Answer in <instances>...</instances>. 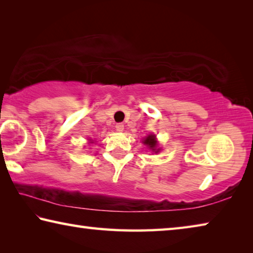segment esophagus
Wrapping results in <instances>:
<instances>
[{
  "mask_svg": "<svg viewBox=\"0 0 253 253\" xmlns=\"http://www.w3.org/2000/svg\"><path fill=\"white\" fill-rule=\"evenodd\" d=\"M116 129H117L118 131H123V130H124V125H123L122 123L116 124Z\"/></svg>",
  "mask_w": 253,
  "mask_h": 253,
  "instance_id": "obj_1",
  "label": "esophagus"
}]
</instances>
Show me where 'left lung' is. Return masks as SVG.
<instances>
[{"mask_svg": "<svg viewBox=\"0 0 253 253\" xmlns=\"http://www.w3.org/2000/svg\"><path fill=\"white\" fill-rule=\"evenodd\" d=\"M143 143L145 145H147V146L151 148V149H153V152H155V153L158 152V149H156L157 142H156V139H155V135H148L146 137V139H144Z\"/></svg>", "mask_w": 253, "mask_h": 253, "instance_id": "8db88e82", "label": "left lung"}]
</instances>
